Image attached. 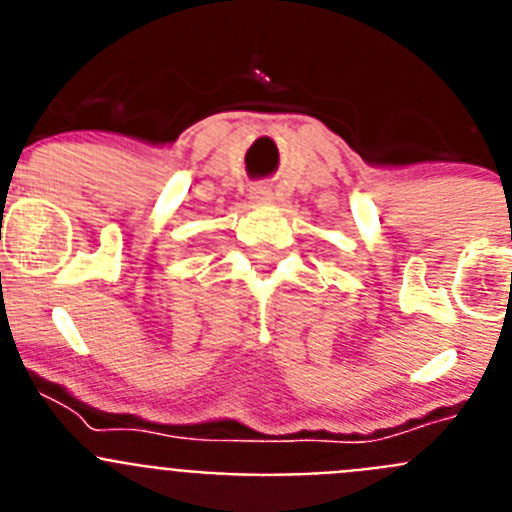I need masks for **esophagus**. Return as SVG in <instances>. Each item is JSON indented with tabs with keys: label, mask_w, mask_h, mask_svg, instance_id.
Wrapping results in <instances>:
<instances>
[{
	"label": "esophagus",
	"mask_w": 512,
	"mask_h": 512,
	"mask_svg": "<svg viewBox=\"0 0 512 512\" xmlns=\"http://www.w3.org/2000/svg\"><path fill=\"white\" fill-rule=\"evenodd\" d=\"M266 194L269 192H264V189H256V192H253V197H256V200H266Z\"/></svg>",
	"instance_id": "obj_1"
}]
</instances>
